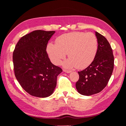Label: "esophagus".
<instances>
[{
    "label": "esophagus",
    "instance_id": "1",
    "mask_svg": "<svg viewBox=\"0 0 126 126\" xmlns=\"http://www.w3.org/2000/svg\"><path fill=\"white\" fill-rule=\"evenodd\" d=\"M63 70L64 72H66V73H70V72H71V71H70V70H64V69H63Z\"/></svg>",
    "mask_w": 126,
    "mask_h": 126
}]
</instances>
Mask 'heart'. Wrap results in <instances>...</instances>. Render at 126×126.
Returning a JSON list of instances; mask_svg holds the SVG:
<instances>
[{"label": "heart", "instance_id": "1", "mask_svg": "<svg viewBox=\"0 0 126 126\" xmlns=\"http://www.w3.org/2000/svg\"><path fill=\"white\" fill-rule=\"evenodd\" d=\"M98 50V40L91 32H73L64 33L56 39V44L49 43L47 52L51 62L60 64L66 54L70 58L63 63L67 68L76 67L83 69L89 66L96 57Z\"/></svg>", "mask_w": 126, "mask_h": 126}]
</instances>
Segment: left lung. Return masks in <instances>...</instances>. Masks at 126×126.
<instances>
[{"mask_svg":"<svg viewBox=\"0 0 126 126\" xmlns=\"http://www.w3.org/2000/svg\"><path fill=\"white\" fill-rule=\"evenodd\" d=\"M98 40L96 57L89 66L78 71V81L76 83L78 92L85 96L98 94L104 89L111 77L114 57L111 46L106 38L95 32Z\"/></svg>","mask_w":126,"mask_h":126,"instance_id":"8db88e82","label":"left lung"}]
</instances>
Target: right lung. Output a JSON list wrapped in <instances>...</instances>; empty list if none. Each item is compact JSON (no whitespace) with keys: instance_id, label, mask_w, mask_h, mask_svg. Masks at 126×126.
I'll return each mask as SVG.
<instances>
[{"instance_id":"obj_1","label":"right lung","mask_w":126,"mask_h":126,"mask_svg":"<svg viewBox=\"0 0 126 126\" xmlns=\"http://www.w3.org/2000/svg\"><path fill=\"white\" fill-rule=\"evenodd\" d=\"M55 31L35 30L22 37L13 52L15 75L20 85L32 96L46 98L54 93L57 78L63 70L53 64L46 51Z\"/></svg>"}]
</instances>
